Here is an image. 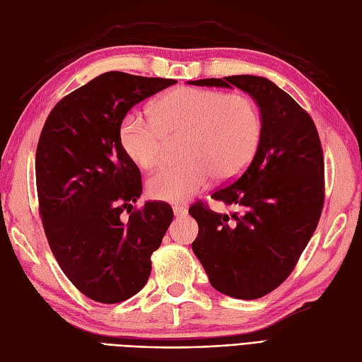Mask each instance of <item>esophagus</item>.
Returning a JSON list of instances; mask_svg holds the SVG:
<instances>
[{
	"instance_id": "34e87169",
	"label": "esophagus",
	"mask_w": 362,
	"mask_h": 362,
	"mask_svg": "<svg viewBox=\"0 0 362 362\" xmlns=\"http://www.w3.org/2000/svg\"><path fill=\"white\" fill-rule=\"evenodd\" d=\"M173 214L177 218H182V216H185V214H187V209L182 207V205H175V207H173Z\"/></svg>"
}]
</instances>
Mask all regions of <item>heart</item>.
Masks as SVG:
<instances>
[{"instance_id":"obj_1","label":"heart","mask_w":362,"mask_h":362,"mask_svg":"<svg viewBox=\"0 0 362 362\" xmlns=\"http://www.w3.org/2000/svg\"><path fill=\"white\" fill-rule=\"evenodd\" d=\"M262 120L250 97L199 88H178L152 105V120L124 115L119 143L140 169L163 157L165 140L182 136V163L164 165L148 181L149 197L182 202L216 180H231L247 168L257 151Z\"/></svg>"}]
</instances>
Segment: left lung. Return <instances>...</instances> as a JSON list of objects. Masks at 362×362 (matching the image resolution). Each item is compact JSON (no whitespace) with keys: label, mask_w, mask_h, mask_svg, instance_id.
I'll list each match as a JSON object with an SVG mask.
<instances>
[{"label":"left lung","mask_w":362,"mask_h":362,"mask_svg":"<svg viewBox=\"0 0 362 362\" xmlns=\"http://www.w3.org/2000/svg\"><path fill=\"white\" fill-rule=\"evenodd\" d=\"M250 94L260 110L257 151L240 177L211 198L239 213L221 214L202 202L189 213L199 233L192 243L214 289L234 298L269 294L294 269L314 234L325 201V160L310 115L260 76L189 81Z\"/></svg>","instance_id":"8db88e82"}]
</instances>
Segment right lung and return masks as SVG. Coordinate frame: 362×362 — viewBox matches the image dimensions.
<instances>
[{
	"label": "right lung",
	"instance_id": "1",
	"mask_svg": "<svg viewBox=\"0 0 362 362\" xmlns=\"http://www.w3.org/2000/svg\"><path fill=\"white\" fill-rule=\"evenodd\" d=\"M177 81L108 71L52 110L36 149V187L45 236L59 267L83 296L120 303L151 276V256L173 219L170 205L139 201L141 175L119 143L134 105Z\"/></svg>",
	"mask_w": 362,
	"mask_h": 362
}]
</instances>
